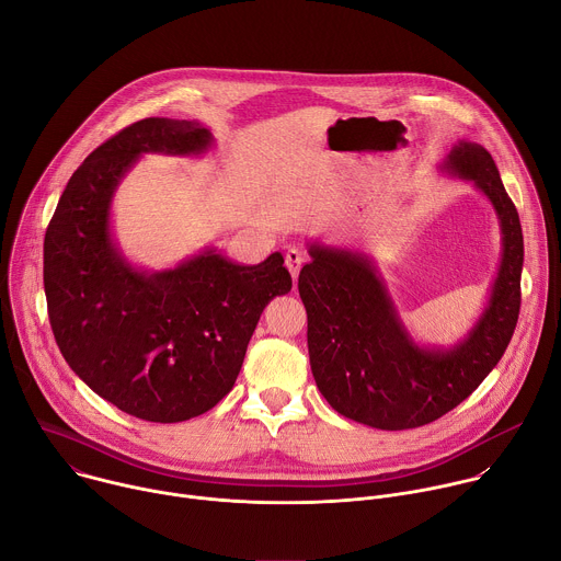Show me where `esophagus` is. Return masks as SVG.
<instances>
[{
    "label": "esophagus",
    "mask_w": 561,
    "mask_h": 561,
    "mask_svg": "<svg viewBox=\"0 0 561 561\" xmlns=\"http://www.w3.org/2000/svg\"><path fill=\"white\" fill-rule=\"evenodd\" d=\"M304 253L299 251V249H288L286 251V268L290 271V275H293V279L297 282V277H299V271H301V266H304Z\"/></svg>",
    "instance_id": "obj_1"
}]
</instances>
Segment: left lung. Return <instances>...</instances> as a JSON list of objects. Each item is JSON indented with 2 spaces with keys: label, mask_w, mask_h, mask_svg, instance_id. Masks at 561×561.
Returning <instances> with one entry per match:
<instances>
[{
  "label": "left lung",
  "mask_w": 561,
  "mask_h": 561,
  "mask_svg": "<svg viewBox=\"0 0 561 561\" xmlns=\"http://www.w3.org/2000/svg\"><path fill=\"white\" fill-rule=\"evenodd\" d=\"M439 171L482 193L502 230L489 301L453 346L413 340L362 251L310 242V264L299 273L314 383L340 415L370 428H417L453 411L497 366L517 327L524 234L493 157L484 146L457 139Z\"/></svg>",
  "instance_id": "left-lung-1"
}]
</instances>
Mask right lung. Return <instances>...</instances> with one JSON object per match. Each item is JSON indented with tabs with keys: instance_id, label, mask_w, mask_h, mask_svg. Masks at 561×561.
Listing matches in <instances>:
<instances>
[{
	"instance_id": "1",
	"label": "right lung",
	"mask_w": 561,
	"mask_h": 561,
	"mask_svg": "<svg viewBox=\"0 0 561 561\" xmlns=\"http://www.w3.org/2000/svg\"><path fill=\"white\" fill-rule=\"evenodd\" d=\"M213 144L195 119L130 124L72 173L44 237V290L64 359L93 392L146 422L210 411L232 390L266 304L293 288L282 253L247 266L208 247L164 271L122 253L111 208L137 159L199 157Z\"/></svg>"
}]
</instances>
